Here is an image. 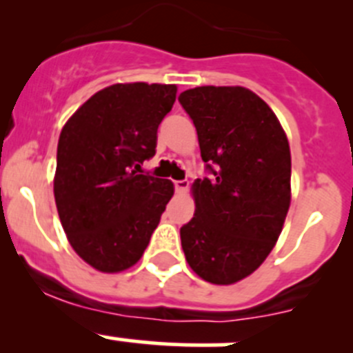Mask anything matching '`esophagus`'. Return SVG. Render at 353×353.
<instances>
[{"mask_svg":"<svg viewBox=\"0 0 353 353\" xmlns=\"http://www.w3.org/2000/svg\"><path fill=\"white\" fill-rule=\"evenodd\" d=\"M174 188H176V193L183 194V193H186L188 188H190V183H188L186 179H183V181H176V183H174Z\"/></svg>","mask_w":353,"mask_h":353,"instance_id":"esophagus-1","label":"esophagus"}]
</instances>
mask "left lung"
Returning <instances> with one entry per match:
<instances>
[{
  "label": "left lung",
  "instance_id": "1",
  "mask_svg": "<svg viewBox=\"0 0 353 353\" xmlns=\"http://www.w3.org/2000/svg\"><path fill=\"white\" fill-rule=\"evenodd\" d=\"M179 102L193 119L210 177L196 179L194 216L181 227L186 261L230 285L272 252L290 206V147L275 112L244 87H196Z\"/></svg>",
  "mask_w": 353,
  "mask_h": 353
}]
</instances>
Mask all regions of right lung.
Listing matches in <instances>:
<instances>
[{"mask_svg":"<svg viewBox=\"0 0 353 353\" xmlns=\"http://www.w3.org/2000/svg\"><path fill=\"white\" fill-rule=\"evenodd\" d=\"M176 85L116 83L92 95L61 130L54 199L68 241L102 273L141 258L174 194L169 179L138 174L155 155L157 130Z\"/></svg>","mask_w":353,"mask_h":353,"instance_id":"obj_1","label":"right lung"}]
</instances>
